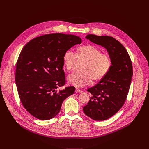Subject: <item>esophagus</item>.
Wrapping results in <instances>:
<instances>
[{"instance_id":"1","label":"esophagus","mask_w":149,"mask_h":149,"mask_svg":"<svg viewBox=\"0 0 149 149\" xmlns=\"http://www.w3.org/2000/svg\"><path fill=\"white\" fill-rule=\"evenodd\" d=\"M76 93H82V90H81L80 89H79V88H76Z\"/></svg>"}]
</instances>
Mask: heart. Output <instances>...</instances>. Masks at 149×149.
Instances as JSON below:
<instances>
[{"mask_svg": "<svg viewBox=\"0 0 149 149\" xmlns=\"http://www.w3.org/2000/svg\"><path fill=\"white\" fill-rule=\"evenodd\" d=\"M77 57L86 61L81 68L82 72H74L67 77L68 82L74 86L81 88L94 82L101 80L109 72L111 67L110 56L101 51L98 48L87 45L78 49L77 56L71 49L66 50L63 54V64L65 69L71 71Z\"/></svg>", "mask_w": 149, "mask_h": 149, "instance_id": "1", "label": "heart"}]
</instances>
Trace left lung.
Listing matches in <instances>:
<instances>
[{
	"label": "left lung",
	"instance_id": "1",
	"mask_svg": "<svg viewBox=\"0 0 149 149\" xmlns=\"http://www.w3.org/2000/svg\"><path fill=\"white\" fill-rule=\"evenodd\" d=\"M107 49L111 59V67L95 86L87 90L92 94L83 107L85 114L96 121L109 119L117 113L128 95L133 75L130 56L119 41L110 36L89 34L86 37Z\"/></svg>",
	"mask_w": 149,
	"mask_h": 149
}]
</instances>
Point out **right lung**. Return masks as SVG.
Returning <instances> with one entry per match:
<instances>
[{"label": "right lung", "instance_id": "obj_1", "mask_svg": "<svg viewBox=\"0 0 149 149\" xmlns=\"http://www.w3.org/2000/svg\"><path fill=\"white\" fill-rule=\"evenodd\" d=\"M81 39L76 35L51 33L36 37L26 44L19 56L15 82L24 108L33 117L48 120L59 112L62 102L75 92L65 84L63 54Z\"/></svg>", "mask_w": 149, "mask_h": 149}]
</instances>
